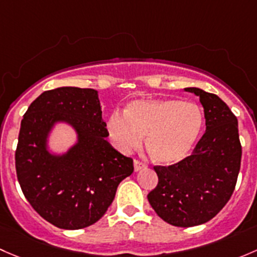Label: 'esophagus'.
<instances>
[{
  "label": "esophagus",
  "mask_w": 257,
  "mask_h": 257,
  "mask_svg": "<svg viewBox=\"0 0 257 257\" xmlns=\"http://www.w3.org/2000/svg\"><path fill=\"white\" fill-rule=\"evenodd\" d=\"M146 167V165H145V163H142L141 161H139V160H135L134 161V168H135V171H140V169H142V168H145Z\"/></svg>",
  "instance_id": "34e87169"
}]
</instances>
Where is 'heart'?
Listing matches in <instances>:
<instances>
[{"instance_id":"b5f03b06","label":"heart","mask_w":257,"mask_h":257,"mask_svg":"<svg viewBox=\"0 0 257 257\" xmlns=\"http://www.w3.org/2000/svg\"><path fill=\"white\" fill-rule=\"evenodd\" d=\"M202 110L178 99L136 100L126 106L125 116L115 112L107 131L118 150L137 148L146 136L148 155L160 165H174L189 155L203 128Z\"/></svg>"}]
</instances>
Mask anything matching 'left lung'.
<instances>
[{
  "label": "left lung",
  "instance_id": "8db88e82",
  "mask_svg": "<svg viewBox=\"0 0 257 257\" xmlns=\"http://www.w3.org/2000/svg\"><path fill=\"white\" fill-rule=\"evenodd\" d=\"M186 91L199 96L207 130L192 155L167 167H153L158 183L147 195L161 219L181 227L207 223L225 207L241 163L236 116L215 94L198 88Z\"/></svg>",
  "mask_w": 257,
  "mask_h": 257
}]
</instances>
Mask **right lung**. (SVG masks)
<instances>
[{"instance_id":"add662e5","label":"right lung","mask_w":257,"mask_h":257,"mask_svg":"<svg viewBox=\"0 0 257 257\" xmlns=\"http://www.w3.org/2000/svg\"><path fill=\"white\" fill-rule=\"evenodd\" d=\"M97 91L64 86L44 91L21 122L16 172L32 208L60 229L96 223L112 203L121 181L134 172L132 158L110 146ZM58 120L70 123L78 144L65 155L46 151L48 132Z\"/></svg>"}]
</instances>
